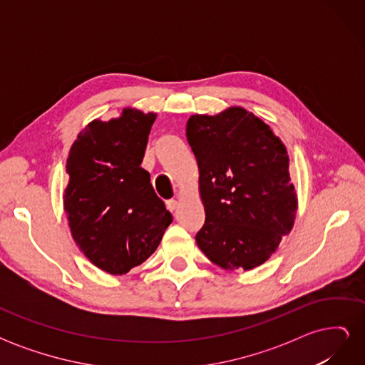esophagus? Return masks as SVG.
I'll return each mask as SVG.
<instances>
[{"mask_svg":"<svg viewBox=\"0 0 365 365\" xmlns=\"http://www.w3.org/2000/svg\"><path fill=\"white\" fill-rule=\"evenodd\" d=\"M165 207H168L169 212H173V210H176V207H178V201H176V200H169L168 202H165Z\"/></svg>","mask_w":365,"mask_h":365,"instance_id":"esophagus-1","label":"esophagus"}]
</instances>
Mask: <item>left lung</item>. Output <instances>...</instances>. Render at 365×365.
<instances>
[{"instance_id": "1", "label": "left lung", "mask_w": 365, "mask_h": 365, "mask_svg": "<svg viewBox=\"0 0 365 365\" xmlns=\"http://www.w3.org/2000/svg\"><path fill=\"white\" fill-rule=\"evenodd\" d=\"M185 135L200 168L205 208L197 247L224 269L259 267L295 219L297 193L284 145L239 106L217 115H192Z\"/></svg>"}]
</instances>
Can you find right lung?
Here are the masks:
<instances>
[{
  "label": "right lung",
  "instance_id": "right-lung-1",
  "mask_svg": "<svg viewBox=\"0 0 365 365\" xmlns=\"http://www.w3.org/2000/svg\"><path fill=\"white\" fill-rule=\"evenodd\" d=\"M157 114L126 108L118 118L94 120L73 143L63 195L71 236L109 274L138 267L157 250L172 215L141 168Z\"/></svg>",
  "mask_w": 365,
  "mask_h": 365
}]
</instances>
